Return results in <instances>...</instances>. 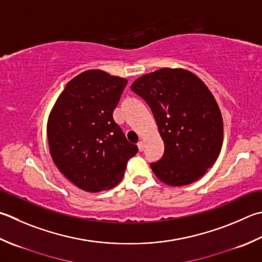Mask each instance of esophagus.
I'll list each match as a JSON object with an SVG mask.
<instances>
[{"label":"esophagus","mask_w":262,"mask_h":262,"mask_svg":"<svg viewBox=\"0 0 262 262\" xmlns=\"http://www.w3.org/2000/svg\"><path fill=\"white\" fill-rule=\"evenodd\" d=\"M137 146H138V150H140V151H143V150H144V142H143V141H140V142L137 143Z\"/></svg>","instance_id":"esophagus-1"}]
</instances>
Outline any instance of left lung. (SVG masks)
Returning <instances> with one entry per match:
<instances>
[{
	"instance_id": "left-lung-1",
	"label": "left lung",
	"mask_w": 262,
	"mask_h": 262,
	"mask_svg": "<svg viewBox=\"0 0 262 262\" xmlns=\"http://www.w3.org/2000/svg\"><path fill=\"white\" fill-rule=\"evenodd\" d=\"M130 89L151 107L165 143L161 160L151 163L155 175L170 186L201 178L224 140L222 112L207 85L186 69L161 68L141 76Z\"/></svg>"
}]
</instances>
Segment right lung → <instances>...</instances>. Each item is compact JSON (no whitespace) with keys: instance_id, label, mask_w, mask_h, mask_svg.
Masks as SVG:
<instances>
[{"instance_id":"add662e5","label":"right lung","mask_w":262,"mask_h":262,"mask_svg":"<svg viewBox=\"0 0 262 262\" xmlns=\"http://www.w3.org/2000/svg\"><path fill=\"white\" fill-rule=\"evenodd\" d=\"M126 85L121 77L86 70L68 81L50 112V155L63 176L83 191L115 187L138 152L112 117Z\"/></svg>"}]
</instances>
